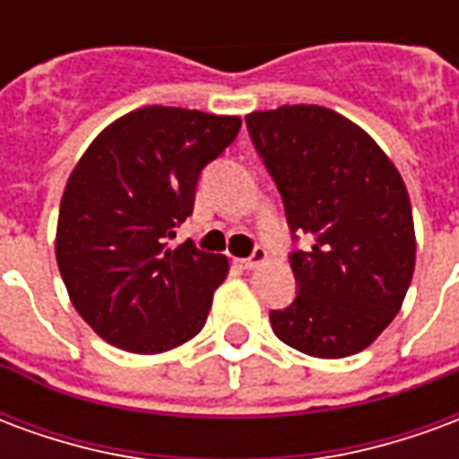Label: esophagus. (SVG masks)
I'll use <instances>...</instances> for the list:
<instances>
[{
    "mask_svg": "<svg viewBox=\"0 0 459 459\" xmlns=\"http://www.w3.org/2000/svg\"><path fill=\"white\" fill-rule=\"evenodd\" d=\"M265 263H268V250L255 248V250H253V255H250V258L240 260V268L255 270V268H260V265H265Z\"/></svg>",
    "mask_w": 459,
    "mask_h": 459,
    "instance_id": "esophagus-1",
    "label": "esophagus"
}]
</instances>
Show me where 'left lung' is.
<instances>
[{
    "label": "left lung",
    "instance_id": "8db88e82",
    "mask_svg": "<svg viewBox=\"0 0 459 459\" xmlns=\"http://www.w3.org/2000/svg\"><path fill=\"white\" fill-rule=\"evenodd\" d=\"M246 122L290 229L312 238L290 255L298 298L270 312L273 332L317 359L364 351L413 280V211L401 174L359 125L322 105H282Z\"/></svg>",
    "mask_w": 459,
    "mask_h": 459
}]
</instances>
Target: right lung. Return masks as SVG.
I'll return each mask as SVG.
<instances>
[{
	"label": "right lung",
	"instance_id": "obj_1",
	"mask_svg": "<svg viewBox=\"0 0 459 459\" xmlns=\"http://www.w3.org/2000/svg\"><path fill=\"white\" fill-rule=\"evenodd\" d=\"M240 117L150 105L108 125L65 181L56 263L78 315L132 354L189 342L209 317L229 258L167 238L194 211L201 169Z\"/></svg>",
	"mask_w": 459,
	"mask_h": 459
}]
</instances>
